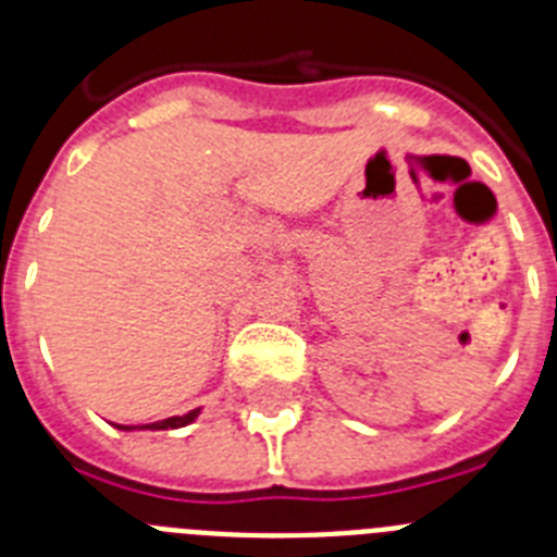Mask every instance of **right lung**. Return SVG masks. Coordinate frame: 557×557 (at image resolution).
I'll list each match as a JSON object with an SVG mask.
<instances>
[{"label":"right lung","mask_w":557,"mask_h":557,"mask_svg":"<svg viewBox=\"0 0 557 557\" xmlns=\"http://www.w3.org/2000/svg\"><path fill=\"white\" fill-rule=\"evenodd\" d=\"M198 416H200V410H189V412H186V416H172V418H164V421H156V424H141V430H178V426L191 424V421H195V418H198ZM116 430L131 432V430H139V426H122V424H116Z\"/></svg>","instance_id":"1"}]
</instances>
